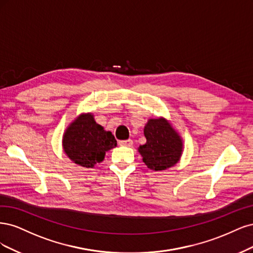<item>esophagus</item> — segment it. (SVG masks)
<instances>
[{"label": "esophagus", "mask_w": 253, "mask_h": 253, "mask_svg": "<svg viewBox=\"0 0 253 253\" xmlns=\"http://www.w3.org/2000/svg\"><path fill=\"white\" fill-rule=\"evenodd\" d=\"M119 144L121 146H128V147H131L132 144H133V141L130 140V138H128V140H123V141H120Z\"/></svg>", "instance_id": "esophagus-1"}]
</instances>
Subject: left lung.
I'll use <instances>...</instances> for the list:
<instances>
[{
  "label": "left lung",
  "instance_id": "1",
  "mask_svg": "<svg viewBox=\"0 0 253 253\" xmlns=\"http://www.w3.org/2000/svg\"><path fill=\"white\" fill-rule=\"evenodd\" d=\"M146 144L138 151L148 168L160 171L175 165L181 158L183 143L165 119H151L144 128Z\"/></svg>",
  "mask_w": 253,
  "mask_h": 253
}]
</instances>
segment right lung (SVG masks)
<instances>
[{
    "mask_svg": "<svg viewBox=\"0 0 253 253\" xmlns=\"http://www.w3.org/2000/svg\"><path fill=\"white\" fill-rule=\"evenodd\" d=\"M116 146L115 136L96 124L91 113L77 118L63 136L65 153L76 164L86 168L102 162L106 151Z\"/></svg>",
    "mask_w": 253,
    "mask_h": 253,
    "instance_id": "add662e5",
    "label": "right lung"
}]
</instances>
